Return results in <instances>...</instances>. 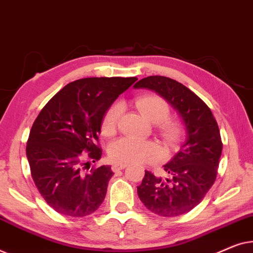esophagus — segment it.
<instances>
[{
	"instance_id": "esophagus-1",
	"label": "esophagus",
	"mask_w": 253,
	"mask_h": 253,
	"mask_svg": "<svg viewBox=\"0 0 253 253\" xmlns=\"http://www.w3.org/2000/svg\"><path fill=\"white\" fill-rule=\"evenodd\" d=\"M125 167H127L126 164L116 163V164H113V165H112V170H113V172H118V170L124 169H125Z\"/></svg>"
}]
</instances>
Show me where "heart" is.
<instances>
[{
    "label": "heart",
    "instance_id": "heart-1",
    "mask_svg": "<svg viewBox=\"0 0 253 253\" xmlns=\"http://www.w3.org/2000/svg\"><path fill=\"white\" fill-rule=\"evenodd\" d=\"M136 106L145 118L158 123L157 130L165 143L174 145L180 142L183 136V126L177 120L169 118V105L165 98L156 94H145L136 98ZM122 113L123 105L120 103L110 106L103 117V134L116 133ZM109 156L113 162L119 164L155 163L162 158L163 151L154 141L122 137L110 145Z\"/></svg>",
    "mask_w": 253,
    "mask_h": 253
}]
</instances>
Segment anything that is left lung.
<instances>
[{"mask_svg": "<svg viewBox=\"0 0 253 253\" xmlns=\"http://www.w3.org/2000/svg\"><path fill=\"white\" fill-rule=\"evenodd\" d=\"M157 92L179 112L186 127V142L164 165L166 177L145 170L137 195L145 208L162 216H177L197 206L214 183L222 142L211 110L182 84L151 76L134 84Z\"/></svg>", "mask_w": 253, "mask_h": 253, "instance_id": "obj_1", "label": "left lung"}]
</instances>
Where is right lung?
Segmentation results:
<instances>
[{
  "label": "right lung",
  "mask_w": 253,
  "mask_h": 253,
  "mask_svg": "<svg viewBox=\"0 0 253 253\" xmlns=\"http://www.w3.org/2000/svg\"><path fill=\"white\" fill-rule=\"evenodd\" d=\"M137 78H84L66 84L43 106L28 136L26 156L35 186L49 206L69 216L91 214L104 201L111 167L83 170L101 159L105 112ZM90 167V166H89Z\"/></svg>",
  "instance_id": "right-lung-1"
}]
</instances>
